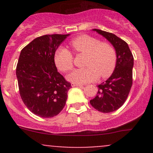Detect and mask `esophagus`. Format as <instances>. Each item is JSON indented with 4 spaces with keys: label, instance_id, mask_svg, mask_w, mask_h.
<instances>
[{
    "label": "esophagus",
    "instance_id": "esophagus-1",
    "mask_svg": "<svg viewBox=\"0 0 153 153\" xmlns=\"http://www.w3.org/2000/svg\"><path fill=\"white\" fill-rule=\"evenodd\" d=\"M72 87H75V86H82V84H75V83H72Z\"/></svg>",
    "mask_w": 153,
    "mask_h": 153
}]
</instances>
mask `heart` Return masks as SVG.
Listing matches in <instances>:
<instances>
[{
	"instance_id": "obj_1",
	"label": "heart",
	"mask_w": 153,
	"mask_h": 153,
	"mask_svg": "<svg viewBox=\"0 0 153 153\" xmlns=\"http://www.w3.org/2000/svg\"><path fill=\"white\" fill-rule=\"evenodd\" d=\"M74 50L78 54L86 55V68L78 69L67 76L68 81L75 84L95 81L101 76L107 78L113 72L117 56L114 47L107 42H100L96 38L82 35L70 42ZM55 64L61 72H67L73 68V55L65 47H59L55 54Z\"/></svg>"
}]
</instances>
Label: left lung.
I'll return each instance as SVG.
<instances>
[{
  "instance_id": "left-lung-1",
  "label": "left lung",
  "mask_w": 153,
  "mask_h": 153,
  "mask_svg": "<svg viewBox=\"0 0 153 153\" xmlns=\"http://www.w3.org/2000/svg\"><path fill=\"white\" fill-rule=\"evenodd\" d=\"M95 32L106 38L116 52L115 68L105 82L98 86V93L90 104L98 111L104 113L119 109L127 98L132 84V68L134 58L128 44L110 32L93 29Z\"/></svg>"
}]
</instances>
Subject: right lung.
I'll list each match as a JSON object with an SVG mask.
<instances>
[{"mask_svg":"<svg viewBox=\"0 0 153 153\" xmlns=\"http://www.w3.org/2000/svg\"><path fill=\"white\" fill-rule=\"evenodd\" d=\"M69 35L38 37L20 54L16 76L21 99L32 113L41 118H52L65 106L71 84L58 72L54 58Z\"/></svg>","mask_w":153,"mask_h":153,"instance_id":"add662e5","label":"right lung"}]
</instances>
